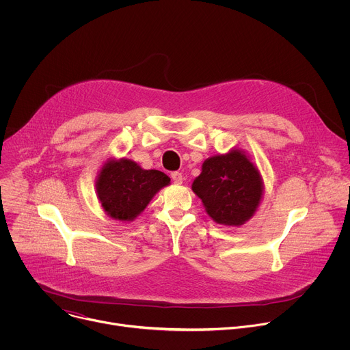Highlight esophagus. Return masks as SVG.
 Returning a JSON list of instances; mask_svg holds the SVG:
<instances>
[{
    "instance_id": "esophagus-1",
    "label": "esophagus",
    "mask_w": 350,
    "mask_h": 350,
    "mask_svg": "<svg viewBox=\"0 0 350 350\" xmlns=\"http://www.w3.org/2000/svg\"><path fill=\"white\" fill-rule=\"evenodd\" d=\"M172 180H173V183H174V184H183L184 177H183V174H181V173H178V172H173V173H172Z\"/></svg>"
}]
</instances>
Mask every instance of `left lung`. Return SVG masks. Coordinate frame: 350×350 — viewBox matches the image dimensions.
Wrapping results in <instances>:
<instances>
[{"instance_id": "8db88e82", "label": "left lung", "mask_w": 350, "mask_h": 350, "mask_svg": "<svg viewBox=\"0 0 350 350\" xmlns=\"http://www.w3.org/2000/svg\"><path fill=\"white\" fill-rule=\"evenodd\" d=\"M191 188L213 221L239 227L258 212L265 184L258 166L235 146L208 158Z\"/></svg>"}]
</instances>
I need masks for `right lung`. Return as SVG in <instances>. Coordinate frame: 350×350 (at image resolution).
<instances>
[{"mask_svg": "<svg viewBox=\"0 0 350 350\" xmlns=\"http://www.w3.org/2000/svg\"><path fill=\"white\" fill-rule=\"evenodd\" d=\"M170 177L151 169L145 170L127 158H108L95 180L96 198L113 220L129 223L137 219Z\"/></svg>", "mask_w": 350, "mask_h": 350, "instance_id": "right-lung-1", "label": "right lung"}]
</instances>
